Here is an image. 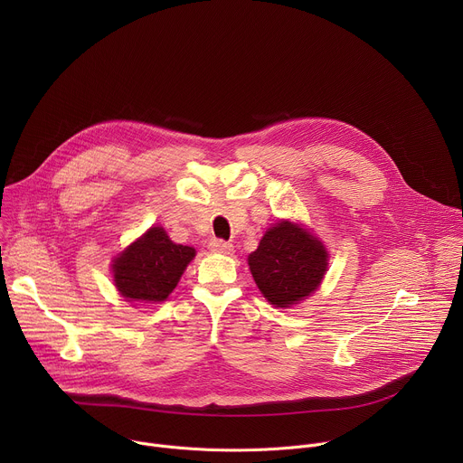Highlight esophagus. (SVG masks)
I'll use <instances>...</instances> for the list:
<instances>
[{"mask_svg": "<svg viewBox=\"0 0 463 463\" xmlns=\"http://www.w3.org/2000/svg\"><path fill=\"white\" fill-rule=\"evenodd\" d=\"M209 249H211L213 252H222V254H231V252L234 250L232 243H229V241H225V240H213V241L209 243Z\"/></svg>", "mask_w": 463, "mask_h": 463, "instance_id": "esophagus-1", "label": "esophagus"}]
</instances>
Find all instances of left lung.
Segmentation results:
<instances>
[{
	"instance_id": "8db88e82",
	"label": "left lung",
	"mask_w": 463,
	"mask_h": 463,
	"mask_svg": "<svg viewBox=\"0 0 463 463\" xmlns=\"http://www.w3.org/2000/svg\"><path fill=\"white\" fill-rule=\"evenodd\" d=\"M247 261L269 304L291 307L320 286L327 269V250L307 229L284 220L266 231Z\"/></svg>"
}]
</instances>
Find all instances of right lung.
Instances as JSON below:
<instances>
[{
  "label": "right lung",
  "instance_id": "1",
  "mask_svg": "<svg viewBox=\"0 0 463 463\" xmlns=\"http://www.w3.org/2000/svg\"><path fill=\"white\" fill-rule=\"evenodd\" d=\"M195 249L174 243L163 227H150L113 258L111 271L128 302L159 304L175 289Z\"/></svg>",
  "mask_w": 463,
  "mask_h": 463
}]
</instances>
